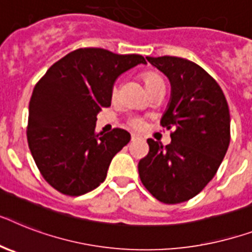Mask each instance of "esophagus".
<instances>
[{
	"mask_svg": "<svg viewBox=\"0 0 252 252\" xmlns=\"http://www.w3.org/2000/svg\"><path fill=\"white\" fill-rule=\"evenodd\" d=\"M130 140L138 141V140H141V136H138V134H136V133H132V136H130Z\"/></svg>",
	"mask_w": 252,
	"mask_h": 252,
	"instance_id": "34e87169",
	"label": "esophagus"
}]
</instances>
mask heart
<instances>
[{
    "label": "heart",
    "mask_w": 252,
    "mask_h": 252,
    "mask_svg": "<svg viewBox=\"0 0 252 252\" xmlns=\"http://www.w3.org/2000/svg\"><path fill=\"white\" fill-rule=\"evenodd\" d=\"M142 80H144V84H145V88H146V91H149L150 88L155 87V85L163 84V80H161V77L154 72H145L144 75H142ZM115 93H116V88H114V89H112V94H115ZM130 124H132L134 128H141V126H142V120L134 118V119L130 120Z\"/></svg>",
    "instance_id": "1"
}]
</instances>
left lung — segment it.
Returning <instances> with one entry per match:
<instances>
[{"mask_svg":"<svg viewBox=\"0 0 252 252\" xmlns=\"http://www.w3.org/2000/svg\"><path fill=\"white\" fill-rule=\"evenodd\" d=\"M168 77L171 98L160 119L173 128L171 144L149 138L138 163L144 186L163 203H181L202 191L218 172L230 142L228 102L219 84L200 66L179 57H146Z\"/></svg>","mask_w":252,"mask_h":252,"instance_id":"1","label":"left lung"}]
</instances>
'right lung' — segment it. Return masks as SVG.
I'll return each instance as SVG.
<instances>
[{
    "instance_id": "add662e5",
    "label": "right lung",
    "mask_w": 252,
    "mask_h": 252,
    "mask_svg": "<svg viewBox=\"0 0 252 252\" xmlns=\"http://www.w3.org/2000/svg\"><path fill=\"white\" fill-rule=\"evenodd\" d=\"M142 55L105 49L71 52L36 84L28 108L27 140L41 175L61 193L77 197L106 179L112 158L130 141L126 130L95 133L97 115L111 106L116 79Z\"/></svg>"
}]
</instances>
